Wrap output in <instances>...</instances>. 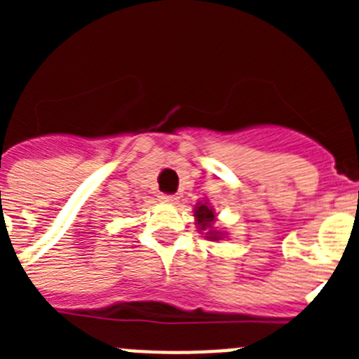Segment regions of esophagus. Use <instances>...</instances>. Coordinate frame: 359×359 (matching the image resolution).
<instances>
[{
    "label": "esophagus",
    "instance_id": "esophagus-1",
    "mask_svg": "<svg viewBox=\"0 0 359 359\" xmlns=\"http://www.w3.org/2000/svg\"><path fill=\"white\" fill-rule=\"evenodd\" d=\"M160 199L163 203H176L177 201V198L174 194H161Z\"/></svg>",
    "mask_w": 359,
    "mask_h": 359
}]
</instances>
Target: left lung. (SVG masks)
Segmentation results:
<instances>
[{
  "label": "left lung",
  "instance_id": "1",
  "mask_svg": "<svg viewBox=\"0 0 359 359\" xmlns=\"http://www.w3.org/2000/svg\"><path fill=\"white\" fill-rule=\"evenodd\" d=\"M194 215H196V221H198V226L199 230H208V239H221V236H219V231H212V223H214V210H212L210 207H207L205 203H198V207H196L194 210Z\"/></svg>",
  "mask_w": 359,
  "mask_h": 359
}]
</instances>
